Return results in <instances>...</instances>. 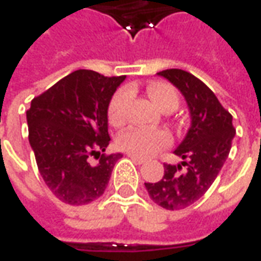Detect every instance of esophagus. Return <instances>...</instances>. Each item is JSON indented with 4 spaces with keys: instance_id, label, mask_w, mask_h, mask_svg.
Listing matches in <instances>:
<instances>
[{
    "instance_id": "1",
    "label": "esophagus",
    "mask_w": 261,
    "mask_h": 261,
    "mask_svg": "<svg viewBox=\"0 0 261 261\" xmlns=\"http://www.w3.org/2000/svg\"><path fill=\"white\" fill-rule=\"evenodd\" d=\"M128 158H130L131 161H134V162H136V164H138V165H142V164H145V162H147V161H145L144 158L136 156V155H133V153H128Z\"/></svg>"
}]
</instances>
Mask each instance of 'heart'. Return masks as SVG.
Segmentation results:
<instances>
[{
    "label": "heart",
    "mask_w": 261,
    "mask_h": 261,
    "mask_svg": "<svg viewBox=\"0 0 261 261\" xmlns=\"http://www.w3.org/2000/svg\"><path fill=\"white\" fill-rule=\"evenodd\" d=\"M147 92L152 102L158 106L162 112L168 109L175 110L179 106V95L172 85L155 81L151 82L147 88ZM128 100V91L120 89L114 93L112 100L109 103L108 117L113 125H120L124 123L125 106ZM170 138L168 133L162 130H147L140 127H131L123 131L117 138V145L120 149L125 152L133 153L136 156H151L153 153L169 145Z\"/></svg>",
    "instance_id": "heart-1"
}]
</instances>
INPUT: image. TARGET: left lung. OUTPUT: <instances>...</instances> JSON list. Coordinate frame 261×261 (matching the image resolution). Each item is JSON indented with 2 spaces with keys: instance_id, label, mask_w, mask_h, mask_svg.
Listing matches in <instances>:
<instances>
[{
  "instance_id": "left-lung-1",
  "label": "left lung",
  "mask_w": 261,
  "mask_h": 261,
  "mask_svg": "<svg viewBox=\"0 0 261 261\" xmlns=\"http://www.w3.org/2000/svg\"><path fill=\"white\" fill-rule=\"evenodd\" d=\"M176 86L185 97L190 127L175 149L177 165L165 164L164 177L145 183L153 202L166 210H183L201 198L224 166L236 130L232 116L204 82L183 69L158 72Z\"/></svg>"
}]
</instances>
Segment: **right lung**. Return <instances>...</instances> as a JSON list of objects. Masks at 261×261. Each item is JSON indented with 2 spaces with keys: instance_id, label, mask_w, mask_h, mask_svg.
<instances>
[{
  "instance_id": "right-lung-1",
  "label": "right lung",
  "mask_w": 261,
  "mask_h": 261,
  "mask_svg": "<svg viewBox=\"0 0 261 261\" xmlns=\"http://www.w3.org/2000/svg\"><path fill=\"white\" fill-rule=\"evenodd\" d=\"M124 80L78 69L32 100L26 112L29 142L43 180L63 202L88 204L106 190L123 156L102 153L110 141L108 109Z\"/></svg>"
}]
</instances>
